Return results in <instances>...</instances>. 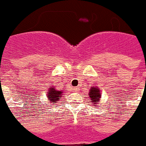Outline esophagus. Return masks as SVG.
Segmentation results:
<instances>
[{
  "instance_id": "esophagus-1",
  "label": "esophagus",
  "mask_w": 146,
  "mask_h": 146,
  "mask_svg": "<svg viewBox=\"0 0 146 146\" xmlns=\"http://www.w3.org/2000/svg\"><path fill=\"white\" fill-rule=\"evenodd\" d=\"M72 90H74V91H75V92H76V91H77V90H78V88H75V87H74V88H73V89H72Z\"/></svg>"
}]
</instances>
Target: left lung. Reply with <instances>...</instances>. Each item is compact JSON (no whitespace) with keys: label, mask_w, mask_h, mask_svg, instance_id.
Returning a JSON list of instances; mask_svg holds the SVG:
<instances>
[{"label":"left lung","mask_w":146,"mask_h":146,"mask_svg":"<svg viewBox=\"0 0 146 146\" xmlns=\"http://www.w3.org/2000/svg\"><path fill=\"white\" fill-rule=\"evenodd\" d=\"M89 97L91 100L92 103H94V104H98V101L100 100L101 95V91L97 87H91L90 93H89Z\"/></svg>","instance_id":"left-lung-1"}]
</instances>
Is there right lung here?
I'll use <instances>...</instances> for the list:
<instances>
[{
	"label": "right lung",
	"instance_id": "1",
	"mask_svg": "<svg viewBox=\"0 0 146 146\" xmlns=\"http://www.w3.org/2000/svg\"><path fill=\"white\" fill-rule=\"evenodd\" d=\"M48 94L47 95L48 100L50 101V102H55L56 103V101H58V100L60 98V96H61L62 93L61 91H58L56 90L54 87L50 88V90H48ZM54 104V103H53Z\"/></svg>",
	"mask_w": 146,
	"mask_h": 146
}]
</instances>
